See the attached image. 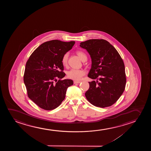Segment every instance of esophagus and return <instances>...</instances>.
I'll return each mask as SVG.
<instances>
[{
    "mask_svg": "<svg viewBox=\"0 0 151 151\" xmlns=\"http://www.w3.org/2000/svg\"><path fill=\"white\" fill-rule=\"evenodd\" d=\"M81 81H74V84H76V83H81Z\"/></svg>",
    "mask_w": 151,
    "mask_h": 151,
    "instance_id": "1",
    "label": "esophagus"
}]
</instances>
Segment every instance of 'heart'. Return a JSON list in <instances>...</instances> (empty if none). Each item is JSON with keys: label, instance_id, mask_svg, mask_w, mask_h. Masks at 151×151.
Returning <instances> with one entry per match:
<instances>
[{"label": "heart", "instance_id": "heart-1", "mask_svg": "<svg viewBox=\"0 0 151 151\" xmlns=\"http://www.w3.org/2000/svg\"><path fill=\"white\" fill-rule=\"evenodd\" d=\"M76 54L78 56L81 60L83 61L86 59H87L86 55L81 51H77ZM68 54L66 53L63 56L62 58V63L64 66H66L68 64ZM85 74V71L83 70H77V69H71L66 73L67 77L68 78L73 79L74 81H79L81 80L82 77Z\"/></svg>", "mask_w": 151, "mask_h": 151}]
</instances>
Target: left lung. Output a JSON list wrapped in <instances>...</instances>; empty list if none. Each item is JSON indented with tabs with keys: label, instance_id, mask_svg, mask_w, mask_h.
Wrapping results in <instances>:
<instances>
[{
	"label": "left lung",
	"instance_id": "left-lung-1",
	"mask_svg": "<svg viewBox=\"0 0 151 151\" xmlns=\"http://www.w3.org/2000/svg\"><path fill=\"white\" fill-rule=\"evenodd\" d=\"M91 57V68L88 76L95 79L89 82L85 93L87 100L99 107H109L121 96L125 88V65L120 54L108 42L91 39L80 43Z\"/></svg>",
	"mask_w": 151,
	"mask_h": 151
}]
</instances>
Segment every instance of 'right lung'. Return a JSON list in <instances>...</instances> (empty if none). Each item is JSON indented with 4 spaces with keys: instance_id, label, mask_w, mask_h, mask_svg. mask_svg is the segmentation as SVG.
<instances>
[{
    "instance_id": "right-lung-1",
    "label": "right lung",
    "mask_w": 151,
    "mask_h": 151,
    "mask_svg": "<svg viewBox=\"0 0 151 151\" xmlns=\"http://www.w3.org/2000/svg\"><path fill=\"white\" fill-rule=\"evenodd\" d=\"M75 42L54 40L42 44L32 52L26 62L24 82L30 99L39 107L54 109L65 97L71 79L63 78L65 74L62 58L72 48Z\"/></svg>"
}]
</instances>
